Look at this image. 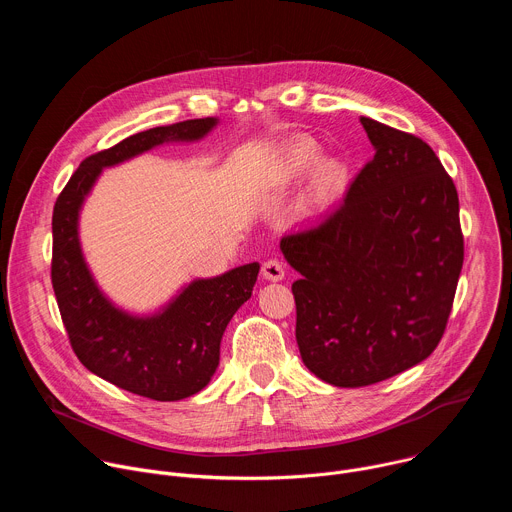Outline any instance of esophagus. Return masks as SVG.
Wrapping results in <instances>:
<instances>
[{
  "label": "esophagus",
  "instance_id": "esophagus-1",
  "mask_svg": "<svg viewBox=\"0 0 512 512\" xmlns=\"http://www.w3.org/2000/svg\"><path fill=\"white\" fill-rule=\"evenodd\" d=\"M261 275L263 279L267 281H281L285 277V269H283V263L277 261V259H267L261 267Z\"/></svg>",
  "mask_w": 512,
  "mask_h": 512
}]
</instances>
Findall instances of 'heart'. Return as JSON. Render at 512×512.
<instances>
[{
  "mask_svg": "<svg viewBox=\"0 0 512 512\" xmlns=\"http://www.w3.org/2000/svg\"><path fill=\"white\" fill-rule=\"evenodd\" d=\"M320 160H322V152L316 143L312 141L294 143L285 158V168H283L285 176L289 180L302 178L310 174ZM346 184H348V168L342 162L338 160L322 162L314 174L310 194H308V204L324 206L334 202L346 190Z\"/></svg>",
  "mask_w": 512,
  "mask_h": 512,
  "instance_id": "heart-1",
  "label": "heart"
}]
</instances>
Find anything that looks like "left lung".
Wrapping results in <instances>:
<instances>
[{
  "instance_id": "8db88e82",
  "label": "left lung",
  "mask_w": 512,
  "mask_h": 512,
  "mask_svg": "<svg viewBox=\"0 0 512 512\" xmlns=\"http://www.w3.org/2000/svg\"><path fill=\"white\" fill-rule=\"evenodd\" d=\"M375 156L314 229L279 249L302 273L296 340L334 387H367L425 360L442 340L464 263L460 202L429 145L360 117Z\"/></svg>"
}]
</instances>
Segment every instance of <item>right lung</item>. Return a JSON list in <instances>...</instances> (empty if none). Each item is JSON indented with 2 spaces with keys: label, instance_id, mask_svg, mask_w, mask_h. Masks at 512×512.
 <instances>
[{
  "label": "right lung",
  "instance_id": "obj_1",
  "mask_svg": "<svg viewBox=\"0 0 512 512\" xmlns=\"http://www.w3.org/2000/svg\"><path fill=\"white\" fill-rule=\"evenodd\" d=\"M216 125V117H204L129 135L87 158L54 204L52 287L72 350L93 375L154 401H180L210 383L227 324L251 298L259 263L198 277L154 314H131L111 302L93 277L79 218L105 168L164 143L200 141Z\"/></svg>",
  "mask_w": 512,
  "mask_h": 512
}]
</instances>
